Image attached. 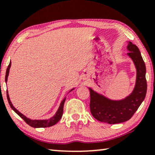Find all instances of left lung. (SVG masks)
<instances>
[{
  "mask_svg": "<svg viewBox=\"0 0 155 155\" xmlns=\"http://www.w3.org/2000/svg\"><path fill=\"white\" fill-rule=\"evenodd\" d=\"M127 48L128 56L132 59L136 68L137 76L132 93L121 100H111L89 88L90 92V111L99 121L109 124L127 121L133 116L143 102L147 92L146 67L139 48L129 41Z\"/></svg>",
  "mask_w": 155,
  "mask_h": 155,
  "instance_id": "left-lung-1",
  "label": "left lung"
}]
</instances>
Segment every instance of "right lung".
Listing matches in <instances>:
<instances>
[{"mask_svg":"<svg viewBox=\"0 0 155 155\" xmlns=\"http://www.w3.org/2000/svg\"><path fill=\"white\" fill-rule=\"evenodd\" d=\"M10 66H11V62H10V64L8 65V68H7V70H6V74H5V82H7L8 77V75H9V71H10ZM73 90H74V88L72 89L71 91H72ZM71 91H70V92H71ZM7 99H8V103H9V104L10 106V107L12 108V109L13 110V111L15 112V113L18 114V115L20 116V117L22 118V119L24 120L29 125V126L33 127V128H46V127H50V126H54L55 124H56L57 123H58L59 120H60V119L63 116V106H64V103H65V98L63 99V100L61 101L60 107H59L58 111H57L56 114H55V115L53 116V117L49 118V119L31 120V119H29V118H27L26 116H25V115H23L22 114H21L20 111H18V110H17L15 108L13 107V105H12L11 101H10L9 94H8V91H7Z\"/></svg>","mask_w":155,"mask_h":155,"instance_id":"add662e5","label":"right lung"}]
</instances>
